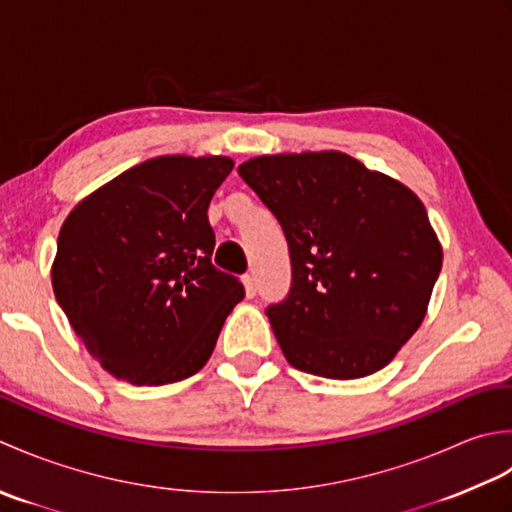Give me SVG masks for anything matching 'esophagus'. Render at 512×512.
Here are the masks:
<instances>
[{"mask_svg": "<svg viewBox=\"0 0 512 512\" xmlns=\"http://www.w3.org/2000/svg\"><path fill=\"white\" fill-rule=\"evenodd\" d=\"M243 285H245V294H247V298H254V296H256V291H258L256 278L247 274V276L243 278Z\"/></svg>", "mask_w": 512, "mask_h": 512, "instance_id": "esophagus-1", "label": "esophagus"}]
</instances>
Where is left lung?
Segmentation results:
<instances>
[{
	"label": "left lung",
	"mask_w": 512,
	"mask_h": 512,
	"mask_svg": "<svg viewBox=\"0 0 512 512\" xmlns=\"http://www.w3.org/2000/svg\"><path fill=\"white\" fill-rule=\"evenodd\" d=\"M238 174L289 245V296L267 307L287 362L331 380L387 367L420 329L442 269L420 198L338 150L256 156Z\"/></svg>",
	"instance_id": "8db88e82"
}]
</instances>
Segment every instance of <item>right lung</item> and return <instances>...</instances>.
Listing matches in <instances>:
<instances>
[{"label":"right lung","instance_id":"right-lung-1","mask_svg":"<svg viewBox=\"0 0 512 512\" xmlns=\"http://www.w3.org/2000/svg\"><path fill=\"white\" fill-rule=\"evenodd\" d=\"M229 156L143 161L83 198L61 225L52 289L90 356L137 387L205 367L245 296L212 265L207 207Z\"/></svg>","mask_w":512,"mask_h":512}]
</instances>
